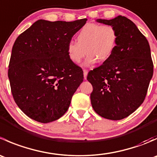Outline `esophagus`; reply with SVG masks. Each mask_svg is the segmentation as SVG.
<instances>
[{
	"mask_svg": "<svg viewBox=\"0 0 157 157\" xmlns=\"http://www.w3.org/2000/svg\"><path fill=\"white\" fill-rule=\"evenodd\" d=\"M87 74H88L87 70H83V77H84L85 80L86 79V77H87Z\"/></svg>",
	"mask_w": 157,
	"mask_h": 157,
	"instance_id": "1",
	"label": "esophagus"
}]
</instances>
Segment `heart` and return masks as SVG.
<instances>
[{"mask_svg":"<svg viewBox=\"0 0 157 157\" xmlns=\"http://www.w3.org/2000/svg\"><path fill=\"white\" fill-rule=\"evenodd\" d=\"M118 39V32L112 25L87 23L77 34V42L71 41L67 44V55L72 62L79 64L87 53L84 66L93 64L98 60L104 62L114 53Z\"/></svg>","mask_w":157,"mask_h":157,"instance_id":"obj_1","label":"heart"}]
</instances>
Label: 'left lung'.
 <instances>
[{
  "label": "left lung",
  "mask_w": 157,
  "mask_h": 157,
  "mask_svg": "<svg viewBox=\"0 0 157 157\" xmlns=\"http://www.w3.org/2000/svg\"><path fill=\"white\" fill-rule=\"evenodd\" d=\"M97 21L113 26L118 39L110 58L88 73L86 79L93 89L90 100L102 118L121 120L133 113L146 97L153 74L150 45L127 17Z\"/></svg>",
  "instance_id": "8db88e82"
}]
</instances>
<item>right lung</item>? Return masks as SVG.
<instances>
[{"label": "right lung", "mask_w": 157, "mask_h": 157, "mask_svg": "<svg viewBox=\"0 0 157 157\" xmlns=\"http://www.w3.org/2000/svg\"><path fill=\"white\" fill-rule=\"evenodd\" d=\"M86 20H39L16 39L8 69L11 93L32 119L48 123L68 109L83 72L70 60L67 46Z\"/></svg>", "instance_id": "obj_1"}]
</instances>
